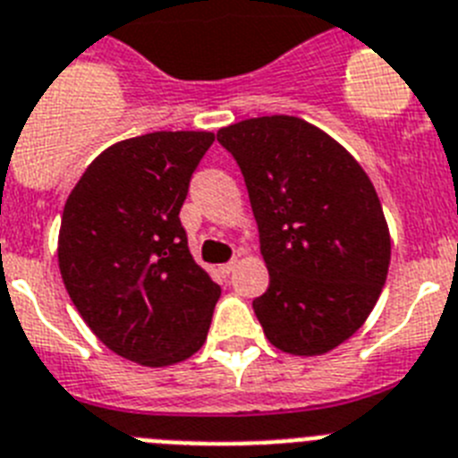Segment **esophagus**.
<instances>
[{
    "instance_id": "esophagus-1",
    "label": "esophagus",
    "mask_w": 458,
    "mask_h": 458,
    "mask_svg": "<svg viewBox=\"0 0 458 458\" xmlns=\"http://www.w3.org/2000/svg\"><path fill=\"white\" fill-rule=\"evenodd\" d=\"M236 264H238L236 259H232V261H226V264H222V267H220L222 276H229V273H232L233 268H236Z\"/></svg>"
}]
</instances>
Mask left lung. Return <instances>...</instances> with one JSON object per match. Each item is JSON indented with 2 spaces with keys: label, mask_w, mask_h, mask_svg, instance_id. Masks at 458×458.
Wrapping results in <instances>:
<instances>
[{
  "label": "left lung",
  "mask_w": 458,
  "mask_h": 458,
  "mask_svg": "<svg viewBox=\"0 0 458 458\" xmlns=\"http://www.w3.org/2000/svg\"><path fill=\"white\" fill-rule=\"evenodd\" d=\"M248 187L268 289L252 301L277 350L315 357L366 322L385 287L392 238L366 171L315 124L250 117L217 131Z\"/></svg>",
  "instance_id": "1"
}]
</instances>
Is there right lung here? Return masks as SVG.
Wrapping results in <instances>:
<instances>
[{
    "instance_id": "1",
    "label": "right lung",
    "mask_w": 458,
    "mask_h": 458,
    "mask_svg": "<svg viewBox=\"0 0 458 458\" xmlns=\"http://www.w3.org/2000/svg\"><path fill=\"white\" fill-rule=\"evenodd\" d=\"M210 131H152L89 164L62 213L57 259L92 334L140 366L185 361L203 345L220 284L199 267L181 225Z\"/></svg>"
}]
</instances>
